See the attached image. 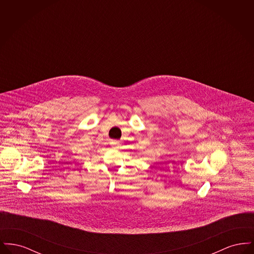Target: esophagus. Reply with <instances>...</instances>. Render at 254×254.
<instances>
[{
    "instance_id": "esophagus-1",
    "label": "esophagus",
    "mask_w": 254,
    "mask_h": 254,
    "mask_svg": "<svg viewBox=\"0 0 254 254\" xmlns=\"http://www.w3.org/2000/svg\"><path fill=\"white\" fill-rule=\"evenodd\" d=\"M110 145L112 146V148H118L119 146V142L118 141H111Z\"/></svg>"
}]
</instances>
